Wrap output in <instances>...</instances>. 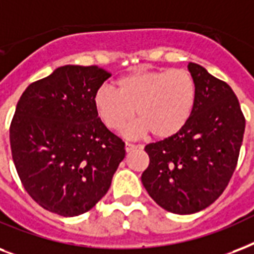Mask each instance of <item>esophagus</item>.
I'll return each instance as SVG.
<instances>
[{
    "label": "esophagus",
    "mask_w": 254,
    "mask_h": 254,
    "mask_svg": "<svg viewBox=\"0 0 254 254\" xmlns=\"http://www.w3.org/2000/svg\"><path fill=\"white\" fill-rule=\"evenodd\" d=\"M125 148H126V152H132V151H135L136 148H139V145L132 144V143H126Z\"/></svg>",
    "instance_id": "obj_1"
}]
</instances>
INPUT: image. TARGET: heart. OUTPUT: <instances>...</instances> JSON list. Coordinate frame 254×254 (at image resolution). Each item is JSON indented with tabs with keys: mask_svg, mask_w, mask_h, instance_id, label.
<instances>
[{
	"mask_svg": "<svg viewBox=\"0 0 254 254\" xmlns=\"http://www.w3.org/2000/svg\"><path fill=\"white\" fill-rule=\"evenodd\" d=\"M196 83L183 68L144 70L119 78L117 88L102 84L94 94V109L111 129L136 114L137 121L126 126V137H140L152 132L158 139L179 133L190 122L196 105Z\"/></svg>",
	"mask_w": 254,
	"mask_h": 254,
	"instance_id": "1",
	"label": "heart"
}]
</instances>
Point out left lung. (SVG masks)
<instances>
[{"label":"left lung","mask_w":254,"mask_h":254,"mask_svg":"<svg viewBox=\"0 0 254 254\" xmlns=\"http://www.w3.org/2000/svg\"><path fill=\"white\" fill-rule=\"evenodd\" d=\"M197 90L187 126L175 136L145 145L141 183L154 201L176 215L209 207L235 172L245 131L235 92L197 64H188Z\"/></svg>","instance_id":"1"}]
</instances>
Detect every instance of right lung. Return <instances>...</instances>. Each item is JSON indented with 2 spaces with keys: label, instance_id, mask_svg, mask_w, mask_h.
<instances>
[{
  "label": "right lung",
  "instance_id": "add662e5",
  "mask_svg": "<svg viewBox=\"0 0 254 254\" xmlns=\"http://www.w3.org/2000/svg\"><path fill=\"white\" fill-rule=\"evenodd\" d=\"M110 74L66 64L27 86L10 126L13 162L39 205L64 217L90 211L103 197L126 156L125 143L94 109Z\"/></svg>",
  "mask_w": 254,
  "mask_h": 254
}]
</instances>
